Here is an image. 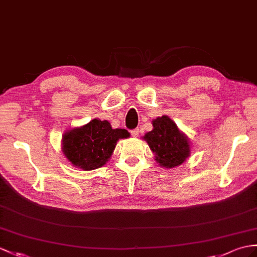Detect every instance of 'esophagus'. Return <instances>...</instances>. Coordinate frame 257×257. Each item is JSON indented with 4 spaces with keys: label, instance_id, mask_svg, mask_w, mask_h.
I'll return each mask as SVG.
<instances>
[{
    "label": "esophagus",
    "instance_id": "1",
    "mask_svg": "<svg viewBox=\"0 0 257 257\" xmlns=\"http://www.w3.org/2000/svg\"><path fill=\"white\" fill-rule=\"evenodd\" d=\"M139 134H140V130L139 128H134V130L131 131V135H132L133 137L139 136Z\"/></svg>",
    "mask_w": 257,
    "mask_h": 257
}]
</instances>
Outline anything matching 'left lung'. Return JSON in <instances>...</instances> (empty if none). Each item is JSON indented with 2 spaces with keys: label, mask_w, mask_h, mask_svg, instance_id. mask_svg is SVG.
<instances>
[{
  "label": "left lung",
  "mask_w": 257,
  "mask_h": 257,
  "mask_svg": "<svg viewBox=\"0 0 257 257\" xmlns=\"http://www.w3.org/2000/svg\"><path fill=\"white\" fill-rule=\"evenodd\" d=\"M153 125V131L144 136V140L155 154L156 161L165 168L180 166L190 156L187 139L167 115L156 118Z\"/></svg>",
  "instance_id": "left-lung-1"
}]
</instances>
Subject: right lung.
I'll list each match as a JSON object with an SVG mask.
<instances>
[{
    "mask_svg": "<svg viewBox=\"0 0 257 257\" xmlns=\"http://www.w3.org/2000/svg\"><path fill=\"white\" fill-rule=\"evenodd\" d=\"M128 137L126 130H113L108 121L93 118L63 136L62 149L72 165L85 171L102 167L109 160L120 139Z\"/></svg>",
    "mask_w": 257,
    "mask_h": 257,
    "instance_id": "right-lung-1",
    "label": "right lung"
}]
</instances>
